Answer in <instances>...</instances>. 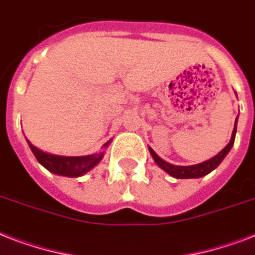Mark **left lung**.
Here are the masks:
<instances>
[{"instance_id":"8db88e82","label":"left lung","mask_w":255,"mask_h":255,"mask_svg":"<svg viewBox=\"0 0 255 255\" xmlns=\"http://www.w3.org/2000/svg\"><path fill=\"white\" fill-rule=\"evenodd\" d=\"M236 132H237V119H236V123H234V129L233 133H232V139H230L229 144L226 145L224 149H222L218 155H216L212 159L206 160L201 164H196V165H189V167H180V165H173V164H169L167 161H164L163 159H160L159 156L156 155L155 151L149 148V152H151L152 157L156 161V164L159 165L161 169H164L167 173H169L170 176H173L176 178H198L205 176V174L210 173L212 170L216 169V168L220 165L224 157H225L229 151L232 149L234 144V139H236Z\"/></svg>"}]
</instances>
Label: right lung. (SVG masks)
I'll use <instances>...</instances> for the list:
<instances>
[{
    "instance_id": "obj_1",
    "label": "right lung",
    "mask_w": 255,
    "mask_h": 255,
    "mask_svg": "<svg viewBox=\"0 0 255 255\" xmlns=\"http://www.w3.org/2000/svg\"><path fill=\"white\" fill-rule=\"evenodd\" d=\"M27 143L35 156V159L38 160V163L42 164L50 172L59 174V176H66V177H78V176L87 173L88 170L95 167L103 157V152L90 156H75V157L51 155V153H46V152L38 149L37 147H34L29 140H27ZM108 143H106L104 145H107Z\"/></svg>"
}]
</instances>
